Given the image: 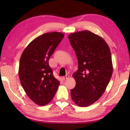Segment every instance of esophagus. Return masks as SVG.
Segmentation results:
<instances>
[{"mask_svg": "<svg viewBox=\"0 0 130 130\" xmlns=\"http://www.w3.org/2000/svg\"><path fill=\"white\" fill-rule=\"evenodd\" d=\"M69 78V75H66L65 76H63V77H62V79L64 80H67V79H68Z\"/></svg>", "mask_w": 130, "mask_h": 130, "instance_id": "obj_1", "label": "esophagus"}]
</instances>
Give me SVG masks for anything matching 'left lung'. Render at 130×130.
<instances>
[{
  "mask_svg": "<svg viewBox=\"0 0 130 130\" xmlns=\"http://www.w3.org/2000/svg\"><path fill=\"white\" fill-rule=\"evenodd\" d=\"M68 38L78 61L71 96L77 106H89L101 97L111 78V51L103 38L87 30L73 33Z\"/></svg>",
  "mask_w": 130,
  "mask_h": 130,
  "instance_id": "1",
  "label": "left lung"
}]
</instances>
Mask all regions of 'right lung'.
I'll return each instance as SVG.
<instances>
[{
  "instance_id": "1",
  "label": "right lung",
  "mask_w": 130,
  "mask_h": 130,
  "mask_svg": "<svg viewBox=\"0 0 130 130\" xmlns=\"http://www.w3.org/2000/svg\"><path fill=\"white\" fill-rule=\"evenodd\" d=\"M63 37L61 32L44 34L30 42L21 56L18 71L21 84L28 97L40 106L51 102L60 85L48 60Z\"/></svg>"
}]
</instances>
